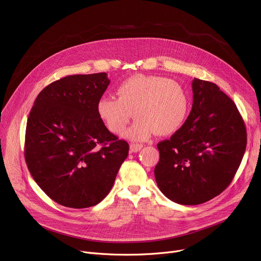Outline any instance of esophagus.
I'll use <instances>...</instances> for the list:
<instances>
[{"instance_id":"esophagus-1","label":"esophagus","mask_w":261,"mask_h":261,"mask_svg":"<svg viewBox=\"0 0 261 261\" xmlns=\"http://www.w3.org/2000/svg\"><path fill=\"white\" fill-rule=\"evenodd\" d=\"M143 148V145L142 144H131L130 145V151L131 152H138L140 151V150Z\"/></svg>"}]
</instances>
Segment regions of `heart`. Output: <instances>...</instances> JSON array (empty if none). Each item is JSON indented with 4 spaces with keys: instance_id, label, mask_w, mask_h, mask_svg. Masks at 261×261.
Returning a JSON list of instances; mask_svg holds the SVG:
<instances>
[{
    "instance_id": "obj_1",
    "label": "heart",
    "mask_w": 261,
    "mask_h": 261,
    "mask_svg": "<svg viewBox=\"0 0 261 261\" xmlns=\"http://www.w3.org/2000/svg\"><path fill=\"white\" fill-rule=\"evenodd\" d=\"M117 98L101 97L96 105L98 117L114 134L121 133L132 113L136 118L125 132L132 141L148 140L154 132L170 135L185 122L189 111L187 90L175 80L156 75H134L116 88Z\"/></svg>"
}]
</instances>
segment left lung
<instances>
[{
  "label": "left lung",
  "mask_w": 261,
  "mask_h": 261,
  "mask_svg": "<svg viewBox=\"0 0 261 261\" xmlns=\"http://www.w3.org/2000/svg\"><path fill=\"white\" fill-rule=\"evenodd\" d=\"M194 102L183 126L158 144L156 184L169 200L202 204L220 195L240 166L245 147L244 121L226 94L213 82L193 80Z\"/></svg>",
  "instance_id": "obj_1"
}]
</instances>
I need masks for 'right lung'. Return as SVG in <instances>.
<instances>
[{"mask_svg": "<svg viewBox=\"0 0 261 261\" xmlns=\"http://www.w3.org/2000/svg\"><path fill=\"white\" fill-rule=\"evenodd\" d=\"M109 84L107 73L54 81L39 93L27 119V167L39 187L63 206L101 202L128 156V143L110 132L96 111Z\"/></svg>", "mask_w": 261, "mask_h": 261, "instance_id": "obj_1", "label": "right lung"}]
</instances>
